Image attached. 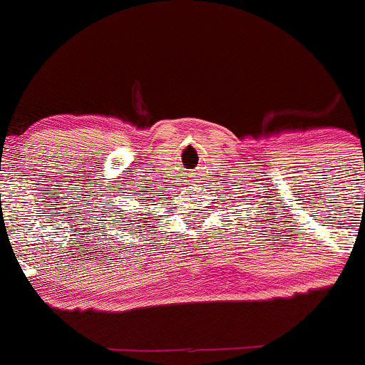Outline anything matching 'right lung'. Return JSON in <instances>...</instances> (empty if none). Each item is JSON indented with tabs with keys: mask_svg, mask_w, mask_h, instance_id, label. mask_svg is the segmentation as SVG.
Segmentation results:
<instances>
[{
	"mask_svg": "<svg viewBox=\"0 0 365 365\" xmlns=\"http://www.w3.org/2000/svg\"><path fill=\"white\" fill-rule=\"evenodd\" d=\"M122 220H125V217H117V220H113V221H117V223L120 225L122 229H125V225H128L131 220H129V216H128V221H122Z\"/></svg>",
	"mask_w": 365,
	"mask_h": 365,
	"instance_id": "1",
	"label": "right lung"
}]
</instances>
